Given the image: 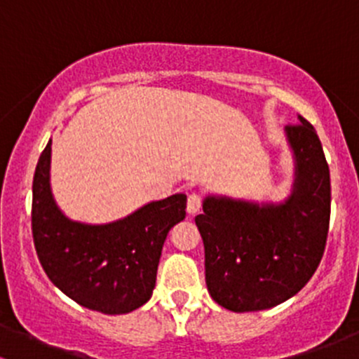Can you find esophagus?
Returning <instances> with one entry per match:
<instances>
[{"mask_svg": "<svg viewBox=\"0 0 359 359\" xmlns=\"http://www.w3.org/2000/svg\"><path fill=\"white\" fill-rule=\"evenodd\" d=\"M201 210V196L196 193H191L189 196H187V212L191 213V215H194V213H198Z\"/></svg>", "mask_w": 359, "mask_h": 359, "instance_id": "34e87169", "label": "esophagus"}]
</instances>
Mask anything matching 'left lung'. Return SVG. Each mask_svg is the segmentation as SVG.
<instances>
[{
  "instance_id": "obj_1",
  "label": "left lung",
  "mask_w": 359,
  "mask_h": 359,
  "mask_svg": "<svg viewBox=\"0 0 359 359\" xmlns=\"http://www.w3.org/2000/svg\"><path fill=\"white\" fill-rule=\"evenodd\" d=\"M285 128L295 161L290 196L252 203L206 196L196 226L205 280L234 313L271 309L306 287L323 257L330 224V170L316 130L299 116Z\"/></svg>"
}]
</instances>
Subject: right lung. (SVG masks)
I'll use <instances>...</instances> for the list:
<instances>
[{"label": "right lung", "mask_w": 359, "mask_h": 359, "mask_svg": "<svg viewBox=\"0 0 359 359\" xmlns=\"http://www.w3.org/2000/svg\"><path fill=\"white\" fill-rule=\"evenodd\" d=\"M52 140L32 180V238L46 276L86 309L132 313L151 299L166 234L186 217V194L151 201L109 224L67 219L50 187Z\"/></svg>", "instance_id": "right-lung-1"}]
</instances>
